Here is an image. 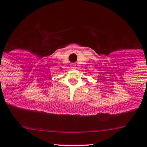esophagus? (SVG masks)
<instances>
[{
    "label": "esophagus",
    "mask_w": 147,
    "mask_h": 147,
    "mask_svg": "<svg viewBox=\"0 0 147 147\" xmlns=\"http://www.w3.org/2000/svg\"><path fill=\"white\" fill-rule=\"evenodd\" d=\"M71 67H72V68H75V64H71Z\"/></svg>",
    "instance_id": "obj_1"
}]
</instances>
